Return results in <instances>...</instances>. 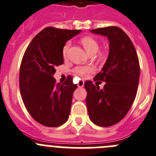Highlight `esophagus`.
Here are the masks:
<instances>
[{
  "mask_svg": "<svg viewBox=\"0 0 156 156\" xmlns=\"http://www.w3.org/2000/svg\"><path fill=\"white\" fill-rule=\"evenodd\" d=\"M84 81L83 80H80L79 81H78V87H79V88H81V87H83L84 86Z\"/></svg>",
  "mask_w": 156,
  "mask_h": 156,
  "instance_id": "esophagus-1",
  "label": "esophagus"
}]
</instances>
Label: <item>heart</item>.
I'll use <instances>...</instances> for the list:
<instances>
[{
	"label": "heart",
	"instance_id": "1",
	"mask_svg": "<svg viewBox=\"0 0 156 156\" xmlns=\"http://www.w3.org/2000/svg\"><path fill=\"white\" fill-rule=\"evenodd\" d=\"M81 43L84 48L85 49L88 54H95L99 49V43L94 38L91 36H85V37L81 38ZM70 47V43L68 42L66 43L65 45L63 47V56L66 57L68 50ZM75 73L76 75L85 78L87 75H89L90 73H92L94 71V68L92 66H78L75 68Z\"/></svg>",
	"mask_w": 156,
	"mask_h": 156
}]
</instances>
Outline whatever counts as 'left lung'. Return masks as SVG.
Segmentation results:
<instances>
[{
	"instance_id": "8db88e82",
	"label": "left lung",
	"mask_w": 156,
	"mask_h": 156,
	"mask_svg": "<svg viewBox=\"0 0 156 156\" xmlns=\"http://www.w3.org/2000/svg\"><path fill=\"white\" fill-rule=\"evenodd\" d=\"M106 36L109 56L94 81H105L104 87L85 82L89 118L95 125L109 127L120 122L130 109L137 94L140 76L139 61L132 42L116 26L91 30Z\"/></svg>"
}]
</instances>
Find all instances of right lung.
Returning <instances> with one entry per match:
<instances>
[{"label": "right lung", "instance_id": "add662e5", "mask_svg": "<svg viewBox=\"0 0 156 156\" xmlns=\"http://www.w3.org/2000/svg\"><path fill=\"white\" fill-rule=\"evenodd\" d=\"M81 33L47 27L28 46L19 71L20 92L26 109L38 123L47 127L62 125L68 120L72 95L77 85L68 76L56 83L55 67L63 64L66 42Z\"/></svg>", "mask_w": 156, "mask_h": 156}]
</instances>
